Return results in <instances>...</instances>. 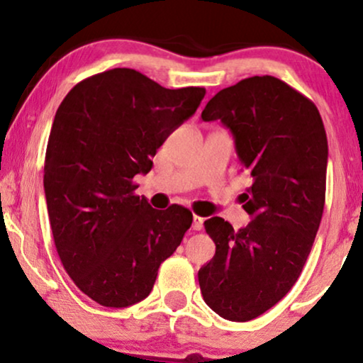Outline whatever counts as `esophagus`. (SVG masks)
<instances>
[{"label":"esophagus","instance_id":"34e87169","mask_svg":"<svg viewBox=\"0 0 363 363\" xmlns=\"http://www.w3.org/2000/svg\"><path fill=\"white\" fill-rule=\"evenodd\" d=\"M203 221H205V220H203L201 216L193 215V225H191L193 230H195V231H200L201 228H203Z\"/></svg>","mask_w":363,"mask_h":363}]
</instances>
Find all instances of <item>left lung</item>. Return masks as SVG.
I'll use <instances>...</instances> for the list:
<instances>
[{
  "label": "left lung",
  "instance_id": "left-lung-1",
  "mask_svg": "<svg viewBox=\"0 0 363 363\" xmlns=\"http://www.w3.org/2000/svg\"><path fill=\"white\" fill-rule=\"evenodd\" d=\"M201 118L230 128L252 185L241 196L247 226L205 221L216 252L198 282L218 315L246 322L291 291L314 245L325 203V128L314 102L272 76L223 89Z\"/></svg>",
  "mask_w": 363,
  "mask_h": 363
}]
</instances>
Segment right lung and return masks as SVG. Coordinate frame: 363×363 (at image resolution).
Wrapping results in <instances>:
<instances>
[{
  "instance_id": "right-lung-1",
  "label": "right lung",
  "mask_w": 363,
  "mask_h": 363,
  "mask_svg": "<svg viewBox=\"0 0 363 363\" xmlns=\"http://www.w3.org/2000/svg\"><path fill=\"white\" fill-rule=\"evenodd\" d=\"M205 94L117 67L76 84L59 106L44 160L49 223L64 269L97 304L145 299L191 226L190 210H155L132 180L152 170V157Z\"/></svg>"
}]
</instances>
